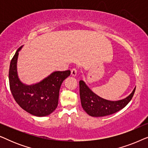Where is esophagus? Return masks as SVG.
I'll return each instance as SVG.
<instances>
[{
  "label": "esophagus",
  "instance_id": "34e87169",
  "mask_svg": "<svg viewBox=\"0 0 148 148\" xmlns=\"http://www.w3.org/2000/svg\"><path fill=\"white\" fill-rule=\"evenodd\" d=\"M77 73V71L76 69H73L71 70V75L72 76H76Z\"/></svg>",
  "mask_w": 148,
  "mask_h": 148
}]
</instances>
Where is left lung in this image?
<instances>
[{
  "label": "left lung",
  "mask_w": 148,
  "mask_h": 148,
  "mask_svg": "<svg viewBox=\"0 0 148 148\" xmlns=\"http://www.w3.org/2000/svg\"><path fill=\"white\" fill-rule=\"evenodd\" d=\"M135 88L131 94L123 100L110 101L98 96L89 88L84 81H79V94L82 106L91 116H108L125 108L132 99Z\"/></svg>",
  "instance_id": "obj_1"
}]
</instances>
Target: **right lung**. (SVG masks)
Instances as JSON below:
<instances>
[{
  "label": "right lung",
  "mask_w": 148,
  "mask_h": 148,
  "mask_svg": "<svg viewBox=\"0 0 148 148\" xmlns=\"http://www.w3.org/2000/svg\"><path fill=\"white\" fill-rule=\"evenodd\" d=\"M22 47L18 48L10 63V90L16 102L26 112L36 116H48L57 107L60 88L71 71H54L37 84H24L17 71V58Z\"/></svg>",
  "instance_id": "1"
}]
</instances>
